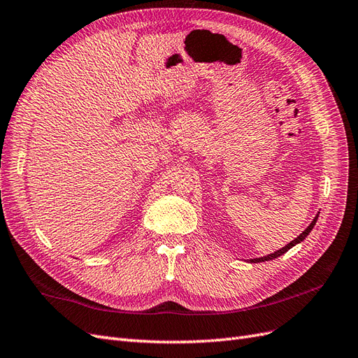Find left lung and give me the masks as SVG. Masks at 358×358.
Returning a JSON list of instances; mask_svg holds the SVG:
<instances>
[{"label":"left lung","instance_id":"left-lung-1","mask_svg":"<svg viewBox=\"0 0 358 358\" xmlns=\"http://www.w3.org/2000/svg\"><path fill=\"white\" fill-rule=\"evenodd\" d=\"M317 218H318V215H315V218H314V220H313V223H310L305 230H303V232L301 234V235H299L296 239H293L292 242H290V244H287L285 247H282L281 250H278V251H275L273 252V255H269V256H264V257H260V259H252V260H250L251 263H259V262H268V260H273V259H276V257H280V256H282L284 255V252H287L288 250H290L292 247H294L296 244H299V242H302L308 235H309V232H310V230H313V227L315 226V223H317Z\"/></svg>","mask_w":358,"mask_h":358}]
</instances>
